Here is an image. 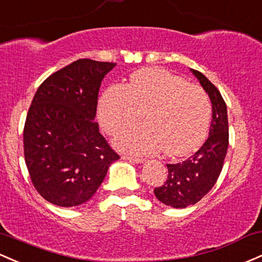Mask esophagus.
I'll use <instances>...</instances> for the list:
<instances>
[{"mask_svg": "<svg viewBox=\"0 0 262 262\" xmlns=\"http://www.w3.org/2000/svg\"><path fill=\"white\" fill-rule=\"evenodd\" d=\"M123 159L125 160H129V162H133V163H137V164H140L144 162V159L143 158H137V157H129V155H123Z\"/></svg>", "mask_w": 262, "mask_h": 262, "instance_id": "obj_1", "label": "esophagus"}]
</instances>
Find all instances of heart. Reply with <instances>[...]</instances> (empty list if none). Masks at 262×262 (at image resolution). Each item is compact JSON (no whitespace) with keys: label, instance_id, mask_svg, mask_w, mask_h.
Wrapping results in <instances>:
<instances>
[{"label":"heart","instance_id":"1","mask_svg":"<svg viewBox=\"0 0 262 262\" xmlns=\"http://www.w3.org/2000/svg\"><path fill=\"white\" fill-rule=\"evenodd\" d=\"M144 111L145 124L129 126L114 139L118 149L132 154H153L163 148L169 157L196 150L208 134L211 104L200 87L157 67L138 70L125 87L105 89L98 104L99 122L116 134Z\"/></svg>","mask_w":262,"mask_h":262}]
</instances>
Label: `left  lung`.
Instances as JSON below:
<instances>
[{
	"label": "left lung",
	"instance_id": "8db88e82",
	"mask_svg": "<svg viewBox=\"0 0 262 262\" xmlns=\"http://www.w3.org/2000/svg\"><path fill=\"white\" fill-rule=\"evenodd\" d=\"M190 71L211 100L212 119L203 146L183 163L166 164L168 179L154 189L158 200L177 209L194 205L211 190L221 173L229 146L228 109L219 89L203 73Z\"/></svg>",
	"mask_w": 262,
	"mask_h": 262
}]
</instances>
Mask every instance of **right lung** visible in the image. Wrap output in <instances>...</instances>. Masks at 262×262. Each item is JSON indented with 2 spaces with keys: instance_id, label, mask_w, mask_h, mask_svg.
<instances>
[{
  "instance_id": "obj_1",
  "label": "right lung",
  "mask_w": 262,
  "mask_h": 262,
  "mask_svg": "<svg viewBox=\"0 0 262 262\" xmlns=\"http://www.w3.org/2000/svg\"><path fill=\"white\" fill-rule=\"evenodd\" d=\"M116 63L78 59L39 85L24 129L25 160L39 195L77 206L98 190L119 159L94 122L100 83Z\"/></svg>"
}]
</instances>
